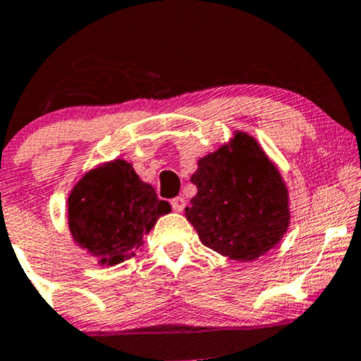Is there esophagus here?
Returning a JSON list of instances; mask_svg holds the SVG:
<instances>
[{
    "mask_svg": "<svg viewBox=\"0 0 361 361\" xmlns=\"http://www.w3.org/2000/svg\"><path fill=\"white\" fill-rule=\"evenodd\" d=\"M185 205H186V202H185L183 197H176V198H173V200H171L173 210H176V212H181V210L185 209Z\"/></svg>",
    "mask_w": 361,
    "mask_h": 361,
    "instance_id": "34e87169",
    "label": "esophagus"
}]
</instances>
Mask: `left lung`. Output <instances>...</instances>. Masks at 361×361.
<instances>
[{
  "instance_id": "8db88e82",
  "label": "left lung",
  "mask_w": 361,
  "mask_h": 361,
  "mask_svg": "<svg viewBox=\"0 0 361 361\" xmlns=\"http://www.w3.org/2000/svg\"><path fill=\"white\" fill-rule=\"evenodd\" d=\"M192 183L198 192L186 207L204 246L252 261L270 251L288 227L287 188L255 139L238 134L198 161Z\"/></svg>"
}]
</instances>
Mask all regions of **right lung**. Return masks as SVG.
<instances>
[{"instance_id": "add662e5", "label": "right lung", "mask_w": 361, "mask_h": 361, "mask_svg": "<svg viewBox=\"0 0 361 361\" xmlns=\"http://www.w3.org/2000/svg\"><path fill=\"white\" fill-rule=\"evenodd\" d=\"M171 210L126 161L86 173L69 197V229L80 246L117 264L135 256L157 217Z\"/></svg>"}]
</instances>
